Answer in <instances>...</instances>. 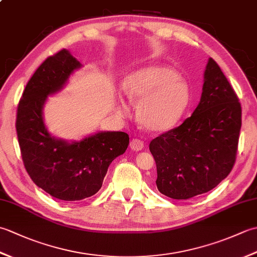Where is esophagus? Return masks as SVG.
<instances>
[{
    "instance_id": "1",
    "label": "esophagus",
    "mask_w": 257,
    "mask_h": 257,
    "mask_svg": "<svg viewBox=\"0 0 257 257\" xmlns=\"http://www.w3.org/2000/svg\"><path fill=\"white\" fill-rule=\"evenodd\" d=\"M130 148L134 151L141 150L144 148V141H141L140 139H133L130 141Z\"/></svg>"
}]
</instances>
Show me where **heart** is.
I'll return each mask as SVG.
<instances>
[{"instance_id": "b5f03b06", "label": "heart", "mask_w": 257, "mask_h": 257, "mask_svg": "<svg viewBox=\"0 0 257 257\" xmlns=\"http://www.w3.org/2000/svg\"><path fill=\"white\" fill-rule=\"evenodd\" d=\"M122 91L129 101L140 102L138 119L151 132H166L174 127L190 102L188 84L176 70L163 65L135 70L124 78ZM118 112H128L124 102H119Z\"/></svg>"}]
</instances>
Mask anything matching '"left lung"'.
<instances>
[{
    "label": "left lung",
    "instance_id": "1",
    "mask_svg": "<svg viewBox=\"0 0 257 257\" xmlns=\"http://www.w3.org/2000/svg\"><path fill=\"white\" fill-rule=\"evenodd\" d=\"M242 109L220 66L209 58L198 107L179 127L149 145L157 165V188L176 200L209 192L235 163Z\"/></svg>",
    "mask_w": 257,
    "mask_h": 257
}]
</instances>
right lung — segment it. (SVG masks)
<instances>
[{
    "label": "right lung",
    "instance_id": "add662e5",
    "mask_svg": "<svg viewBox=\"0 0 257 257\" xmlns=\"http://www.w3.org/2000/svg\"><path fill=\"white\" fill-rule=\"evenodd\" d=\"M81 64L67 50L46 58L27 83L18 106L16 133L27 173L38 188L63 201L97 193L108 167L128 148L122 132H100L68 143L51 136L43 119L50 95L63 89Z\"/></svg>",
    "mask_w": 257,
    "mask_h": 257
}]
</instances>
